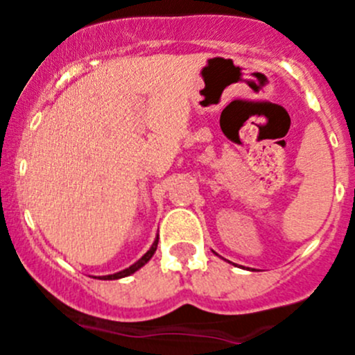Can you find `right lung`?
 <instances>
[{"label":"right lung","instance_id":"add662e5","mask_svg":"<svg viewBox=\"0 0 355 355\" xmlns=\"http://www.w3.org/2000/svg\"><path fill=\"white\" fill-rule=\"evenodd\" d=\"M157 239H159V237H156V239H155V242H153V245L149 247V250H148V252H146L144 256H142L141 259L137 261V263H134V264H132V266L125 268V270L118 271V273H113V275H106V277H103V278H105V280H118V278H125V277H128V275L135 273V271H137V270H141V268L144 266V264L148 263V261L151 259L153 256H155V252H156V249H157Z\"/></svg>","mask_w":355,"mask_h":355}]
</instances>
